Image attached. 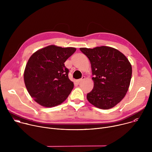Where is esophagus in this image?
<instances>
[{"instance_id":"obj_1","label":"esophagus","mask_w":152,"mask_h":152,"mask_svg":"<svg viewBox=\"0 0 152 152\" xmlns=\"http://www.w3.org/2000/svg\"><path fill=\"white\" fill-rule=\"evenodd\" d=\"M85 79V76H83V77H82V78H80V79H78V80H77V83H81V81H83V80H84Z\"/></svg>"}]
</instances>
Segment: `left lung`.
<instances>
[{
  "label": "left lung",
  "instance_id": "left-lung-1",
  "mask_svg": "<svg viewBox=\"0 0 152 152\" xmlns=\"http://www.w3.org/2000/svg\"><path fill=\"white\" fill-rule=\"evenodd\" d=\"M91 62L94 88L87 94L88 100L103 110L115 106L125 97L132 74V65L118 50L107 46L80 48Z\"/></svg>",
  "mask_w": 152,
  "mask_h": 152
}]
</instances>
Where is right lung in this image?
Instances as JSON below:
<instances>
[{"label": "right lung", "instance_id": "1", "mask_svg": "<svg viewBox=\"0 0 152 152\" xmlns=\"http://www.w3.org/2000/svg\"><path fill=\"white\" fill-rule=\"evenodd\" d=\"M76 50L53 45L34 52L27 63L24 78L30 96L41 105L53 107L63 102L74 88L64 63Z\"/></svg>", "mask_w": 152, "mask_h": 152}]
</instances>
